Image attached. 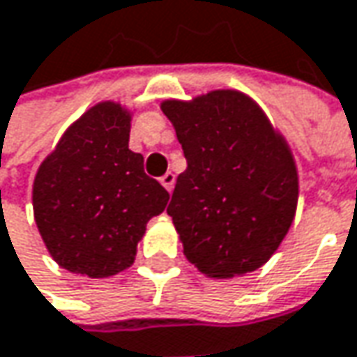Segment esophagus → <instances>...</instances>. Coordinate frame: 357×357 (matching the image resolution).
I'll use <instances>...</instances> for the list:
<instances>
[{
	"instance_id": "1",
	"label": "esophagus",
	"mask_w": 357,
	"mask_h": 357,
	"mask_svg": "<svg viewBox=\"0 0 357 357\" xmlns=\"http://www.w3.org/2000/svg\"><path fill=\"white\" fill-rule=\"evenodd\" d=\"M160 185L167 188L169 192H172V188H174V174H172V172H167V174L160 178Z\"/></svg>"
}]
</instances>
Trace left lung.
Listing matches in <instances>:
<instances>
[{
	"label": "left lung",
	"instance_id": "1",
	"mask_svg": "<svg viewBox=\"0 0 357 357\" xmlns=\"http://www.w3.org/2000/svg\"><path fill=\"white\" fill-rule=\"evenodd\" d=\"M160 108L187 158L167 208L185 257L215 279L255 271L294 223L299 178L289 144L237 90L165 100Z\"/></svg>",
	"mask_w": 357,
	"mask_h": 357
}]
</instances>
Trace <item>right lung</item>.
Segmentation results:
<instances>
[{
    "label": "right lung",
    "instance_id": "1",
    "mask_svg": "<svg viewBox=\"0 0 357 357\" xmlns=\"http://www.w3.org/2000/svg\"><path fill=\"white\" fill-rule=\"evenodd\" d=\"M132 112L118 102L86 110L40 165L33 178V219L54 261L100 279L128 269L146 223L169 192L144 172L128 149Z\"/></svg>",
    "mask_w": 357,
    "mask_h": 357
}]
</instances>
